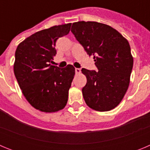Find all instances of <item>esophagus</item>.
<instances>
[{
    "label": "esophagus",
    "instance_id": "esophagus-1",
    "mask_svg": "<svg viewBox=\"0 0 150 150\" xmlns=\"http://www.w3.org/2000/svg\"><path fill=\"white\" fill-rule=\"evenodd\" d=\"M75 72H76V74H79L81 73V70L79 68H75Z\"/></svg>",
    "mask_w": 150,
    "mask_h": 150
}]
</instances>
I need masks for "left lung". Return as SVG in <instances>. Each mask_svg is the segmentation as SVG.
<instances>
[{
	"label": "left lung",
	"mask_w": 150,
	"mask_h": 150,
	"mask_svg": "<svg viewBox=\"0 0 150 150\" xmlns=\"http://www.w3.org/2000/svg\"><path fill=\"white\" fill-rule=\"evenodd\" d=\"M71 32L98 71L82 69L86 85L82 89L87 105L97 111H109L124 98L130 83L133 57L129 43L116 29L96 22L73 23Z\"/></svg>",
	"instance_id": "left-lung-1"
}]
</instances>
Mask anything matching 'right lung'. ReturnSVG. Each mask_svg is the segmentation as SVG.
<instances>
[{"instance_id": "right-lung-1", "label": "right lung", "mask_w": 150, "mask_h": 150, "mask_svg": "<svg viewBox=\"0 0 150 150\" xmlns=\"http://www.w3.org/2000/svg\"><path fill=\"white\" fill-rule=\"evenodd\" d=\"M71 26L64 24L38 31L16 50L13 71L17 82L29 104L41 112H57L67 104L75 68L50 63L56 55V40L68 34Z\"/></svg>"}]
</instances>
